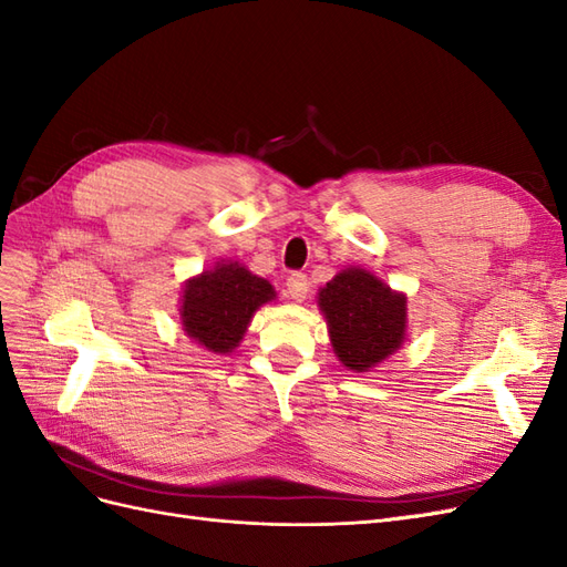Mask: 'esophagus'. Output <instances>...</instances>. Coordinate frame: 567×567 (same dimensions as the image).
I'll return each instance as SVG.
<instances>
[{
    "label": "esophagus",
    "instance_id": "obj_1",
    "mask_svg": "<svg viewBox=\"0 0 567 567\" xmlns=\"http://www.w3.org/2000/svg\"><path fill=\"white\" fill-rule=\"evenodd\" d=\"M307 290H310V281H307L305 274L296 271L286 279V293L293 298L296 302H302L307 298Z\"/></svg>",
    "mask_w": 567,
    "mask_h": 567
}]
</instances>
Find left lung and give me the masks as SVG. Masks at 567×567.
Masks as SVG:
<instances>
[{
    "label": "left lung",
    "mask_w": 567,
    "mask_h": 567,
    "mask_svg": "<svg viewBox=\"0 0 567 567\" xmlns=\"http://www.w3.org/2000/svg\"><path fill=\"white\" fill-rule=\"evenodd\" d=\"M317 305L340 364L367 373L406 340V293L364 267H346L319 288Z\"/></svg>",
    "instance_id": "left-lung-1"
}]
</instances>
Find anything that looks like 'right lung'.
I'll use <instances>...</instances> for the list:
<instances>
[{"mask_svg":"<svg viewBox=\"0 0 567 567\" xmlns=\"http://www.w3.org/2000/svg\"><path fill=\"white\" fill-rule=\"evenodd\" d=\"M277 300L274 286L236 260H219L186 279L179 300L182 331L213 354H231L262 305Z\"/></svg>","mask_w":567,"mask_h":567,"instance_id":"1","label":"right lung"}]
</instances>
